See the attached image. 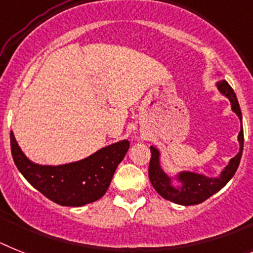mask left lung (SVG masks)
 Instances as JSON below:
<instances>
[{
	"mask_svg": "<svg viewBox=\"0 0 253 253\" xmlns=\"http://www.w3.org/2000/svg\"><path fill=\"white\" fill-rule=\"evenodd\" d=\"M219 91L229 99L232 111L238 116L242 124V113L239 108V103L236 94L225 80L216 83ZM239 151L236 157L229 160V163L221 170L219 177H208L201 173L179 172L175 177H169L160 166V151L155 146H150L151 159L149 164V178L153 187L163 199L169 200L178 205H197L208 200L214 193L221 188L232 179L241 162L243 151V128L241 127L238 135Z\"/></svg>",
	"mask_w": 253,
	"mask_h": 253,
	"instance_id": "left-lung-1",
	"label": "left lung"
}]
</instances>
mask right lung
Instances as JSON below:
<instances>
[{"instance_id": "obj_1", "label": "right lung", "mask_w": 253, "mask_h": 253, "mask_svg": "<svg viewBox=\"0 0 253 253\" xmlns=\"http://www.w3.org/2000/svg\"><path fill=\"white\" fill-rule=\"evenodd\" d=\"M10 141L15 166L26 181L50 201L74 208L94 203L107 192L118 164L124 160L129 148V142L122 140L79 162L41 166L26 158L12 131Z\"/></svg>"}]
</instances>
